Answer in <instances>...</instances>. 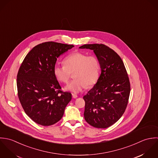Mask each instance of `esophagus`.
<instances>
[{
    "label": "esophagus",
    "instance_id": "esophagus-1",
    "mask_svg": "<svg viewBox=\"0 0 158 158\" xmlns=\"http://www.w3.org/2000/svg\"><path fill=\"white\" fill-rule=\"evenodd\" d=\"M72 96H73V98H76L77 97V95L76 94H72Z\"/></svg>",
    "mask_w": 158,
    "mask_h": 158
}]
</instances>
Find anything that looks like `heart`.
I'll list each match as a JSON object with an SVG mask.
<instances>
[{
    "label": "heart",
    "mask_w": 158,
    "mask_h": 158,
    "mask_svg": "<svg viewBox=\"0 0 158 158\" xmlns=\"http://www.w3.org/2000/svg\"><path fill=\"white\" fill-rule=\"evenodd\" d=\"M64 65L56 64L53 68V74L57 81L66 84L71 74L73 79L66 87V89L78 93L87 87H92L97 82L100 73V64L94 55L88 56L81 52H75L67 56Z\"/></svg>",
    "instance_id": "b5f03b06"
}]
</instances>
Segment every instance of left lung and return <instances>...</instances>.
<instances>
[{"label":"left lung","mask_w":158,"mask_h":158,"mask_svg":"<svg viewBox=\"0 0 158 158\" xmlns=\"http://www.w3.org/2000/svg\"><path fill=\"white\" fill-rule=\"evenodd\" d=\"M79 48L94 50L101 69L94 88L83 97L85 120L95 127H108L121 118L128 103L131 85L126 68L118 54L105 44H84Z\"/></svg>","instance_id":"obj_1"}]
</instances>
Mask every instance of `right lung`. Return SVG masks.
<instances>
[{
  "label": "right lung",
  "mask_w": 158,
  "mask_h": 158,
  "mask_svg": "<svg viewBox=\"0 0 158 158\" xmlns=\"http://www.w3.org/2000/svg\"><path fill=\"white\" fill-rule=\"evenodd\" d=\"M54 41L35 46L27 54L17 74L18 95L26 114L36 123L50 126L63 117L71 94L62 90L53 74L57 58L73 48Z\"/></svg>",
  "instance_id": "right-lung-1"
}]
</instances>
